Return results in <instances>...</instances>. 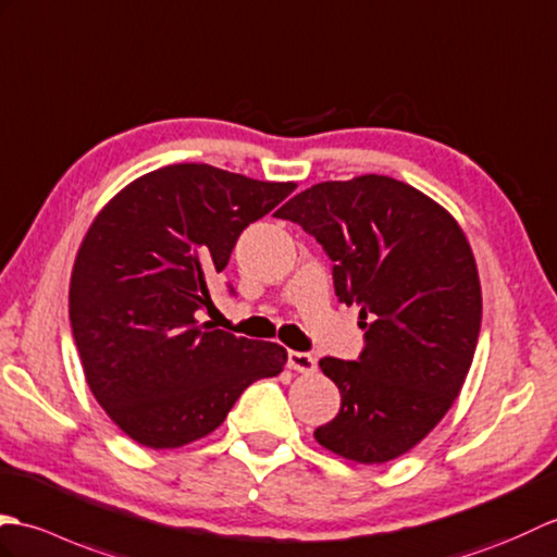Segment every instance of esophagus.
<instances>
[{"instance_id":"1","label":"esophagus","mask_w":557,"mask_h":557,"mask_svg":"<svg viewBox=\"0 0 557 557\" xmlns=\"http://www.w3.org/2000/svg\"><path fill=\"white\" fill-rule=\"evenodd\" d=\"M288 367L295 369V372H300V374H312V372H317V360L310 352L290 350L288 352Z\"/></svg>"}]
</instances>
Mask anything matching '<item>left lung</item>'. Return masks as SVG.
Returning <instances> with one entry per match:
<instances>
[{
	"label": "left lung",
	"instance_id": "obj_1",
	"mask_svg": "<svg viewBox=\"0 0 557 557\" xmlns=\"http://www.w3.org/2000/svg\"><path fill=\"white\" fill-rule=\"evenodd\" d=\"M276 216L324 245L367 341L360 360H319L341 412L314 438L360 465L395 460L446 417L474 360L481 283L465 231L429 195L376 174L317 183Z\"/></svg>",
	"mask_w": 557,
	"mask_h": 557
}]
</instances>
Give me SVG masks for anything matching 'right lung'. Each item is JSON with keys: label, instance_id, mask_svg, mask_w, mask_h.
<instances>
[{"label": "right lung", "instance_id": "right-lung-1", "mask_svg": "<svg viewBox=\"0 0 557 557\" xmlns=\"http://www.w3.org/2000/svg\"><path fill=\"white\" fill-rule=\"evenodd\" d=\"M298 188L209 164L128 183L78 247L69 317L85 381L123 434L166 450L212 434L240 393L278 376L286 348L200 324L207 276L252 221Z\"/></svg>", "mask_w": 557, "mask_h": 557}]
</instances>
